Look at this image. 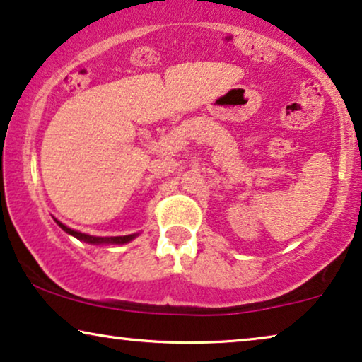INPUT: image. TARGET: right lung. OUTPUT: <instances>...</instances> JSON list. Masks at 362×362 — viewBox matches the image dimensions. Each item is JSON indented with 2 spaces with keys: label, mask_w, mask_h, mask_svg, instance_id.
Here are the masks:
<instances>
[{
  "label": "right lung",
  "mask_w": 362,
  "mask_h": 362,
  "mask_svg": "<svg viewBox=\"0 0 362 362\" xmlns=\"http://www.w3.org/2000/svg\"><path fill=\"white\" fill-rule=\"evenodd\" d=\"M57 222V226L61 227L62 230H66L67 234H71L76 237L78 240H83V242H88V244H95V245H100V244H127V242H130L135 239L138 234H130V235H118V237H93V235H88V234H82V232L78 230H74L71 227H67L66 224H62V222H59L57 219H54Z\"/></svg>",
  "instance_id": "right-lung-1"
}]
</instances>
